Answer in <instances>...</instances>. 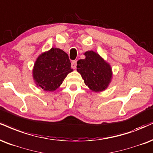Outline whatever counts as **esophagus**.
<instances>
[{"mask_svg": "<svg viewBox=\"0 0 153 153\" xmlns=\"http://www.w3.org/2000/svg\"><path fill=\"white\" fill-rule=\"evenodd\" d=\"M71 66L73 69L76 68V66H77V61L76 60H73V62H71Z\"/></svg>", "mask_w": 153, "mask_h": 153, "instance_id": "obj_1", "label": "esophagus"}]
</instances>
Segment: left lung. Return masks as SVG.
<instances>
[{"mask_svg": "<svg viewBox=\"0 0 153 153\" xmlns=\"http://www.w3.org/2000/svg\"><path fill=\"white\" fill-rule=\"evenodd\" d=\"M85 58L77 62V71L92 91H103L108 88L113 78V71L109 62L93 51L84 53Z\"/></svg>", "mask_w": 153, "mask_h": 153, "instance_id": "obj_1", "label": "left lung"}]
</instances>
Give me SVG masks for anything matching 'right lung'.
<instances>
[{"label":"right lung","instance_id":"add662e5","mask_svg":"<svg viewBox=\"0 0 153 153\" xmlns=\"http://www.w3.org/2000/svg\"><path fill=\"white\" fill-rule=\"evenodd\" d=\"M73 71L67 53L52 48L37 58L32 71L33 78L37 87L45 91H54Z\"/></svg>","mask_w":153,"mask_h":153}]
</instances>
